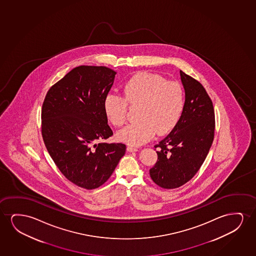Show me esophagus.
Segmentation results:
<instances>
[{
    "label": "esophagus",
    "mask_w": 256,
    "mask_h": 256,
    "mask_svg": "<svg viewBox=\"0 0 256 256\" xmlns=\"http://www.w3.org/2000/svg\"><path fill=\"white\" fill-rule=\"evenodd\" d=\"M126 150L128 151V152H136V151L138 150H137V148L132 147V146H128V147H126Z\"/></svg>",
    "instance_id": "esophagus-1"
}]
</instances>
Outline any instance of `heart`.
<instances>
[{
    "label": "heart",
    "mask_w": 256,
    "mask_h": 256,
    "mask_svg": "<svg viewBox=\"0 0 256 256\" xmlns=\"http://www.w3.org/2000/svg\"><path fill=\"white\" fill-rule=\"evenodd\" d=\"M124 99L110 92L104 98V112L116 126L126 123L128 104L139 106L138 122L120 130L118 140L132 146L147 142L156 133L165 134L175 128L182 117L186 96L176 82H168L160 75L148 72L136 74L122 86Z\"/></svg>",
    "instance_id": "b5f03b06"
}]
</instances>
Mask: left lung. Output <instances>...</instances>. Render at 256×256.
<instances>
[{"label": "left lung", "instance_id": "8db88e82", "mask_svg": "<svg viewBox=\"0 0 256 256\" xmlns=\"http://www.w3.org/2000/svg\"><path fill=\"white\" fill-rule=\"evenodd\" d=\"M186 106L178 125L158 148V162L150 175L158 186L174 189L190 181L198 172L214 137V106L198 81L180 70Z\"/></svg>", "mask_w": 256, "mask_h": 256}]
</instances>
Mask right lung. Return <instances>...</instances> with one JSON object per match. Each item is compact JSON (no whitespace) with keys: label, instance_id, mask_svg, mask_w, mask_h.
<instances>
[{"label":"right lung","instance_id":"right-lung-1","mask_svg":"<svg viewBox=\"0 0 256 256\" xmlns=\"http://www.w3.org/2000/svg\"><path fill=\"white\" fill-rule=\"evenodd\" d=\"M116 75L108 67H76L50 88L42 104L46 148L62 174L84 189L102 186L126 151L125 144H97L112 134L103 103Z\"/></svg>","mask_w":256,"mask_h":256}]
</instances>
